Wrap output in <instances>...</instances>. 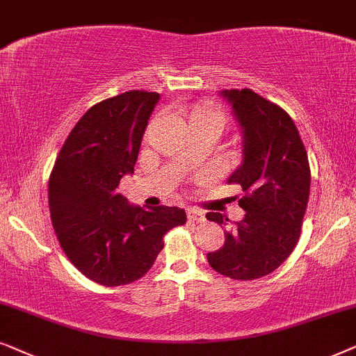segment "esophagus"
I'll use <instances>...</instances> for the list:
<instances>
[{
    "mask_svg": "<svg viewBox=\"0 0 356 356\" xmlns=\"http://www.w3.org/2000/svg\"><path fill=\"white\" fill-rule=\"evenodd\" d=\"M187 216L188 220L193 221V222H202L205 221V215L200 210H197V208H188L187 210Z\"/></svg>",
    "mask_w": 356,
    "mask_h": 356,
    "instance_id": "obj_1",
    "label": "esophagus"
}]
</instances>
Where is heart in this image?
Here are the masks:
<instances>
[{"label": "heart", "instance_id": "1", "mask_svg": "<svg viewBox=\"0 0 356 356\" xmlns=\"http://www.w3.org/2000/svg\"><path fill=\"white\" fill-rule=\"evenodd\" d=\"M192 118H205V120H210L213 123H216V125H220L221 129L225 127L226 123V117L225 113L221 111H216V108H200V111H197L193 113Z\"/></svg>", "mask_w": 356, "mask_h": 356}]
</instances>
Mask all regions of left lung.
I'll return each mask as SVG.
<instances>
[{
    "label": "left lung",
    "instance_id": "8db88e82",
    "mask_svg": "<svg viewBox=\"0 0 356 356\" xmlns=\"http://www.w3.org/2000/svg\"><path fill=\"white\" fill-rule=\"evenodd\" d=\"M233 108L243 134V163L227 177L239 184L245 211L225 233V245L207 255L218 273L233 280H255L277 270L300 239L309 198L311 170L300 131L291 117L252 89L220 92ZM207 220L227 225L221 213Z\"/></svg>",
    "mask_w": 356,
    "mask_h": 356
}]
</instances>
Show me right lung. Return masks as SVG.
I'll list each match as a JSON object with an SVG mask.
<instances>
[{
  "label": "right lung",
  "instance_id": "add662e5",
  "mask_svg": "<svg viewBox=\"0 0 356 356\" xmlns=\"http://www.w3.org/2000/svg\"><path fill=\"white\" fill-rule=\"evenodd\" d=\"M158 101V92L129 91L92 106L71 130L50 174V216L61 249L104 286L143 277L164 248V234L187 220L177 207L143 210L117 192L123 175L134 174Z\"/></svg>",
  "mask_w": 356,
  "mask_h": 356
}]
</instances>
